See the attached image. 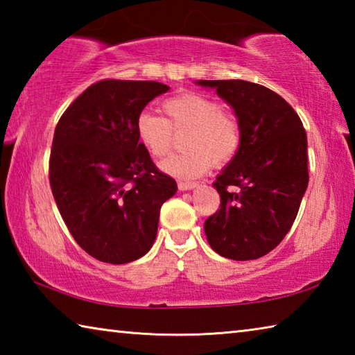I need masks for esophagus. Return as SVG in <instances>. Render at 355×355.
Returning <instances> with one entry per match:
<instances>
[{"label": "esophagus", "mask_w": 355, "mask_h": 355, "mask_svg": "<svg viewBox=\"0 0 355 355\" xmlns=\"http://www.w3.org/2000/svg\"><path fill=\"white\" fill-rule=\"evenodd\" d=\"M197 184H199V183H196V182H178V189L180 191H189V189H194Z\"/></svg>", "instance_id": "1"}]
</instances>
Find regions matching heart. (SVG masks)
<instances>
[{
	"mask_svg": "<svg viewBox=\"0 0 355 355\" xmlns=\"http://www.w3.org/2000/svg\"><path fill=\"white\" fill-rule=\"evenodd\" d=\"M166 119L141 112L136 120L137 137L155 158L171 152L175 133H186V152L172 155L159 164L166 173L180 178L199 177L214 166H224L241 144V125L218 101L200 94H183L163 103Z\"/></svg>",
	"mask_w": 355,
	"mask_h": 355,
	"instance_id": "b5f03b06",
	"label": "heart"
}]
</instances>
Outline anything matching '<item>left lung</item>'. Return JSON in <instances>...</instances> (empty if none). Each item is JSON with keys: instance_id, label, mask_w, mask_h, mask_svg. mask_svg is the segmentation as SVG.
<instances>
[{"instance_id": "8db88e82", "label": "left lung", "mask_w": 355, "mask_h": 355, "mask_svg": "<svg viewBox=\"0 0 355 355\" xmlns=\"http://www.w3.org/2000/svg\"><path fill=\"white\" fill-rule=\"evenodd\" d=\"M235 111L241 144L216 178L220 209L205 220L209 245L230 260H255L277 248L309 184L307 135L296 111L271 89L243 80L196 81Z\"/></svg>"}]
</instances>
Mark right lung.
Wrapping results in <instances>:
<instances>
[{"instance_id":"obj_1","label":"right lung","mask_w":355,"mask_h":355,"mask_svg":"<svg viewBox=\"0 0 355 355\" xmlns=\"http://www.w3.org/2000/svg\"><path fill=\"white\" fill-rule=\"evenodd\" d=\"M169 91L156 81L103 80L89 86L53 137L50 184L71 236L89 255L111 264L147 254L161 205L177 192L139 142L136 120Z\"/></svg>"}]
</instances>
